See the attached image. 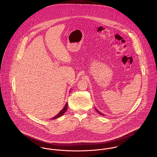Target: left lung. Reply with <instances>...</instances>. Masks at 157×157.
Segmentation results:
<instances>
[{"label":"left lung","mask_w":157,"mask_h":157,"mask_svg":"<svg viewBox=\"0 0 157 157\" xmlns=\"http://www.w3.org/2000/svg\"><path fill=\"white\" fill-rule=\"evenodd\" d=\"M95 110H96V111H97V112H98V113H100V115H103V113H100V112H99V111H98V110H97V109H95Z\"/></svg>","instance_id":"obj_1"}]
</instances>
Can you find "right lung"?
I'll return each instance as SVG.
<instances>
[{
  "label": "right lung",
  "mask_w": 157,
  "mask_h": 157,
  "mask_svg": "<svg viewBox=\"0 0 157 157\" xmlns=\"http://www.w3.org/2000/svg\"><path fill=\"white\" fill-rule=\"evenodd\" d=\"M67 103H66V105H65V107L63 108V109L60 111V112H59L57 115H56L55 117H54L53 118H52L51 119L52 120H54V119H56V118H59L60 117H61L65 112L67 111Z\"/></svg>",
  "instance_id": "add662e5"
}]
</instances>
